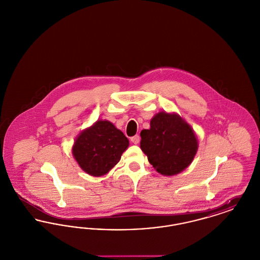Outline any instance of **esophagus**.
Here are the masks:
<instances>
[{
  "mask_svg": "<svg viewBox=\"0 0 260 260\" xmlns=\"http://www.w3.org/2000/svg\"><path fill=\"white\" fill-rule=\"evenodd\" d=\"M131 140H132V142H133V143H135V144H138V143H139V141H140V136H133V137L131 138Z\"/></svg>",
  "mask_w": 260,
  "mask_h": 260,
  "instance_id": "1",
  "label": "esophagus"
}]
</instances>
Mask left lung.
<instances>
[{
    "instance_id": "left-lung-1",
    "label": "left lung",
    "mask_w": 260,
    "mask_h": 260,
    "mask_svg": "<svg viewBox=\"0 0 260 260\" xmlns=\"http://www.w3.org/2000/svg\"><path fill=\"white\" fill-rule=\"evenodd\" d=\"M140 133V147L158 173L173 175L192 162L198 141L192 127L176 114L158 113Z\"/></svg>"
}]
</instances>
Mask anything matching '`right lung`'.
I'll list each match as a JSON object with an SVG mask.
<instances>
[{
	"mask_svg": "<svg viewBox=\"0 0 260 260\" xmlns=\"http://www.w3.org/2000/svg\"><path fill=\"white\" fill-rule=\"evenodd\" d=\"M127 147L128 139L120 129L108 121H98L78 136L73 155L86 173L101 176L119 162Z\"/></svg>",
	"mask_w": 260,
	"mask_h": 260,
	"instance_id": "right-lung-1",
	"label": "right lung"
}]
</instances>
